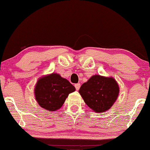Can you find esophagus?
Returning <instances> with one entry per match:
<instances>
[{
	"instance_id": "34e87169",
	"label": "esophagus",
	"mask_w": 150,
	"mask_h": 150,
	"mask_svg": "<svg viewBox=\"0 0 150 150\" xmlns=\"http://www.w3.org/2000/svg\"><path fill=\"white\" fill-rule=\"evenodd\" d=\"M74 86H75L76 89V90H79V88H80V86H81V84H80L79 83H78V84H76Z\"/></svg>"
}]
</instances>
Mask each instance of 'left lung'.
Returning a JSON list of instances; mask_svg holds the SVG:
<instances>
[{"instance_id":"obj_1","label":"left lung","mask_w":150,"mask_h":150,"mask_svg":"<svg viewBox=\"0 0 150 150\" xmlns=\"http://www.w3.org/2000/svg\"><path fill=\"white\" fill-rule=\"evenodd\" d=\"M79 92L91 109L102 112L110 108L115 103L119 87L112 77L95 75L81 85Z\"/></svg>"}]
</instances>
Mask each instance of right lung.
<instances>
[{"instance_id": "right-lung-1", "label": "right lung", "mask_w": 150, "mask_h": 150, "mask_svg": "<svg viewBox=\"0 0 150 150\" xmlns=\"http://www.w3.org/2000/svg\"><path fill=\"white\" fill-rule=\"evenodd\" d=\"M75 90L67 79L53 73L38 80L35 89V98L40 107L55 111L62 107L68 95Z\"/></svg>"}]
</instances>
